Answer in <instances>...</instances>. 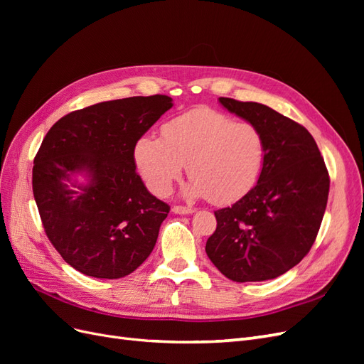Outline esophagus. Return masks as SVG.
I'll use <instances>...</instances> for the list:
<instances>
[{
  "mask_svg": "<svg viewBox=\"0 0 364 364\" xmlns=\"http://www.w3.org/2000/svg\"><path fill=\"white\" fill-rule=\"evenodd\" d=\"M194 211H196V209L191 208V206H181V205L173 206V213H174V214H182V215H185V214H193Z\"/></svg>",
  "mask_w": 364,
  "mask_h": 364,
  "instance_id": "obj_1",
  "label": "esophagus"
}]
</instances>
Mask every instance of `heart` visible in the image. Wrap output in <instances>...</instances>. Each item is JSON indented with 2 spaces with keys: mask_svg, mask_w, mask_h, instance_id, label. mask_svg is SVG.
Wrapping results in <instances>:
<instances>
[{
  "mask_svg": "<svg viewBox=\"0 0 364 364\" xmlns=\"http://www.w3.org/2000/svg\"><path fill=\"white\" fill-rule=\"evenodd\" d=\"M266 139L249 121H235L211 107H194L162 126V138L142 136L135 146V164L156 196H167L188 164L190 197L232 203L255 186Z\"/></svg>",
  "mask_w": 364,
  "mask_h": 364,
  "instance_id": "b5f03b06",
  "label": "heart"
}]
</instances>
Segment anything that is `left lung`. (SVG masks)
Returning <instances> with one entry per match:
<instances>
[{
  "label": "left lung",
  "mask_w": 364,
  "mask_h": 364,
  "mask_svg": "<svg viewBox=\"0 0 364 364\" xmlns=\"http://www.w3.org/2000/svg\"><path fill=\"white\" fill-rule=\"evenodd\" d=\"M218 102L262 132L266 159L257 185L214 213L206 255L230 281L278 278L302 261L317 237L329 193L325 161L310 132L272 107L226 97Z\"/></svg>",
  "instance_id": "8db88e82"
}]
</instances>
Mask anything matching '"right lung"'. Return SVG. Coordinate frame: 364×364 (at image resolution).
Here are the masks:
<instances>
[{
  "label": "right lung",
  "instance_id": "add662e5",
  "mask_svg": "<svg viewBox=\"0 0 364 364\" xmlns=\"http://www.w3.org/2000/svg\"><path fill=\"white\" fill-rule=\"evenodd\" d=\"M171 106L159 94L97 103L62 117L43 138L33 196L51 245L80 273L123 278L155 247L170 206L135 171V146Z\"/></svg>",
  "mask_w": 364,
  "mask_h": 364
}]
</instances>
